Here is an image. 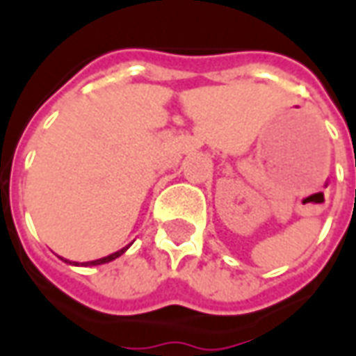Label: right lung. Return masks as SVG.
Returning <instances> with one entry per match:
<instances>
[{"label": "right lung", "instance_id": "right-lung-1", "mask_svg": "<svg viewBox=\"0 0 356 356\" xmlns=\"http://www.w3.org/2000/svg\"><path fill=\"white\" fill-rule=\"evenodd\" d=\"M127 248H122V250H118V252H114V254L106 255V257H101V259H95V261H88V263H81V267H88V265H102V263H108V261H114L116 257H120V255L124 254ZM66 263H70L72 265V261H68V259H65ZM74 265H80V263H74Z\"/></svg>", "mask_w": 356, "mask_h": 356}]
</instances>
